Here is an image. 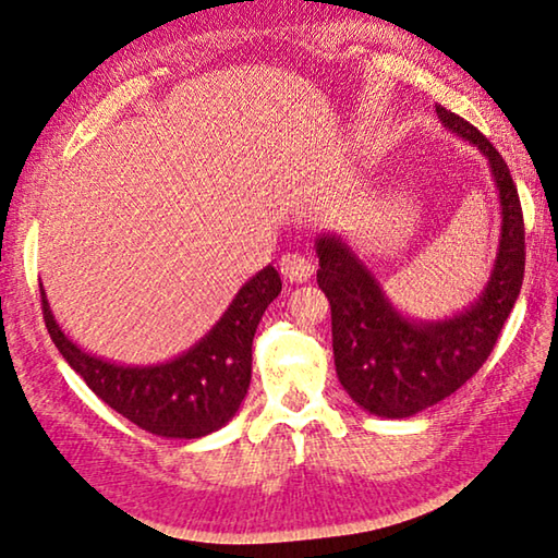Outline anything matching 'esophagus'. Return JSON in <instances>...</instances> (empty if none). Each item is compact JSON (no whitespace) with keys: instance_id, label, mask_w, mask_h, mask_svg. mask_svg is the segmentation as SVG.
<instances>
[{"instance_id":"obj_1","label":"esophagus","mask_w":558,"mask_h":558,"mask_svg":"<svg viewBox=\"0 0 558 558\" xmlns=\"http://www.w3.org/2000/svg\"><path fill=\"white\" fill-rule=\"evenodd\" d=\"M279 271H281V277H284L287 281H294V284H302V281H306V279H312V274H314V264L306 259V256H302V254H284L279 259Z\"/></svg>"}]
</instances>
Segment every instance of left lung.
<instances>
[{
	"label": "left lung",
	"instance_id": "obj_1",
	"mask_svg": "<svg viewBox=\"0 0 558 558\" xmlns=\"http://www.w3.org/2000/svg\"><path fill=\"white\" fill-rule=\"evenodd\" d=\"M436 114L449 132L484 151L499 190V254L482 296L451 319H407L337 234H322L314 244L319 254L316 281L331 306L333 364L341 387L368 414L387 418L414 416L464 387L492 354L524 281V214L507 161L466 119L441 105Z\"/></svg>",
	"mask_w": 558,
	"mask_h": 558
}]
</instances>
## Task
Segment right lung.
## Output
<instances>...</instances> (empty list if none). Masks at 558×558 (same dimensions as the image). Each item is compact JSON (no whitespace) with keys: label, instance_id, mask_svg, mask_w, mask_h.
<instances>
[{"label":"right lung","instance_id":"right-lung-1","mask_svg":"<svg viewBox=\"0 0 558 558\" xmlns=\"http://www.w3.org/2000/svg\"><path fill=\"white\" fill-rule=\"evenodd\" d=\"M279 291V271L262 269L239 289L199 344L157 366H122L87 354L57 324L45 289L41 314L59 354L117 414L167 439H199L225 426L242 407L252 381L254 333Z\"/></svg>","mask_w":558,"mask_h":558}]
</instances>
